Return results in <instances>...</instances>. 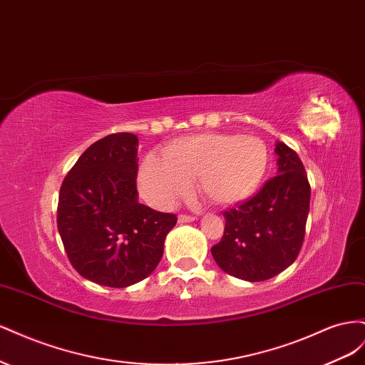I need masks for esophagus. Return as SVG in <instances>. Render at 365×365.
Instances as JSON below:
<instances>
[{"label":"esophagus","instance_id":"obj_1","mask_svg":"<svg viewBox=\"0 0 365 365\" xmlns=\"http://www.w3.org/2000/svg\"><path fill=\"white\" fill-rule=\"evenodd\" d=\"M192 220H195V216H190V215H180V216H178V222H180V224L192 222Z\"/></svg>","mask_w":365,"mask_h":365}]
</instances>
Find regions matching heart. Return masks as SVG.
<instances>
[{"label": "heart", "instance_id": "b5f03b06", "mask_svg": "<svg viewBox=\"0 0 365 365\" xmlns=\"http://www.w3.org/2000/svg\"><path fill=\"white\" fill-rule=\"evenodd\" d=\"M268 168V148L254 135L201 134L184 137L150 153L141 164L140 189L150 202L172 207L192 190V181L216 204H233L257 190Z\"/></svg>", "mask_w": 365, "mask_h": 365}]
</instances>
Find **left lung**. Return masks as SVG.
Segmentation results:
<instances>
[{"mask_svg":"<svg viewBox=\"0 0 365 365\" xmlns=\"http://www.w3.org/2000/svg\"><path fill=\"white\" fill-rule=\"evenodd\" d=\"M277 175L250 200L224 212L225 228L212 248L219 268L247 282H263L284 271L302 250L311 184L297 152L279 141Z\"/></svg>","mask_w":365,"mask_h":365,"instance_id":"left-lung-1","label":"left lung"}]
</instances>
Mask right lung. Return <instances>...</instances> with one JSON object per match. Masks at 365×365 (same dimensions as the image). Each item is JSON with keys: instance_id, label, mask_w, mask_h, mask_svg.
<instances>
[{"instance_id": "add662e5", "label": "right lung", "mask_w": 365, "mask_h": 365, "mask_svg": "<svg viewBox=\"0 0 365 365\" xmlns=\"http://www.w3.org/2000/svg\"><path fill=\"white\" fill-rule=\"evenodd\" d=\"M137 146L129 132L93 143L59 192L58 230L70 263L82 277L109 288L146 279L178 220L137 201Z\"/></svg>"}]
</instances>
